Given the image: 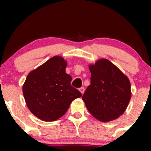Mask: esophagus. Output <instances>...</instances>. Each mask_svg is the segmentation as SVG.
Segmentation results:
<instances>
[{
	"instance_id": "1",
	"label": "esophagus",
	"mask_w": 151,
	"mask_h": 151,
	"mask_svg": "<svg viewBox=\"0 0 151 151\" xmlns=\"http://www.w3.org/2000/svg\"><path fill=\"white\" fill-rule=\"evenodd\" d=\"M84 87H81L80 89H79V91H80V92L81 93V94H83V93H84Z\"/></svg>"
}]
</instances>
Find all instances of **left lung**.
Here are the masks:
<instances>
[{
	"mask_svg": "<svg viewBox=\"0 0 151 151\" xmlns=\"http://www.w3.org/2000/svg\"><path fill=\"white\" fill-rule=\"evenodd\" d=\"M89 68L91 84L86 88L82 100L97 120H115L124 113L131 100L129 78L106 59H100L89 65Z\"/></svg>",
	"mask_w": 151,
	"mask_h": 151,
	"instance_id": "8db88e82",
	"label": "left lung"
}]
</instances>
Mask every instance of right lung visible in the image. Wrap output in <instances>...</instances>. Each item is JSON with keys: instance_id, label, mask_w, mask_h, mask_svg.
<instances>
[{"instance_id": "obj_1", "label": "right lung", "mask_w": 151, "mask_h": 151, "mask_svg": "<svg viewBox=\"0 0 151 151\" xmlns=\"http://www.w3.org/2000/svg\"><path fill=\"white\" fill-rule=\"evenodd\" d=\"M67 63L54 56L27 76L22 92L29 110L45 121L58 120L65 114L75 99L81 96L71 86L72 77L66 73Z\"/></svg>"}]
</instances>
